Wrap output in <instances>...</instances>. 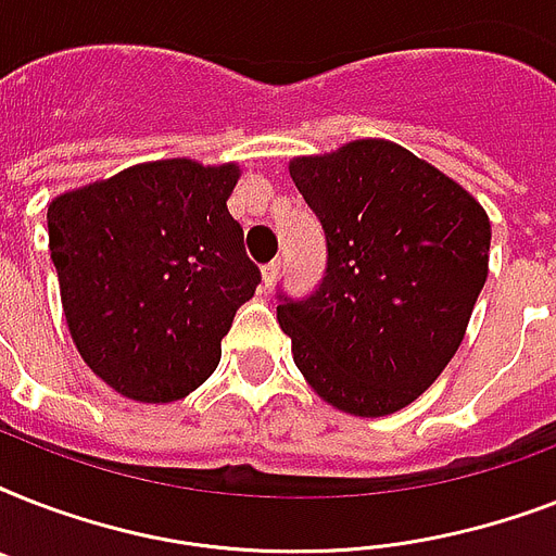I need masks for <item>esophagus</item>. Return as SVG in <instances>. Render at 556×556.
I'll use <instances>...</instances> for the list:
<instances>
[{
	"label": "esophagus",
	"instance_id": "obj_1",
	"mask_svg": "<svg viewBox=\"0 0 556 556\" xmlns=\"http://www.w3.org/2000/svg\"><path fill=\"white\" fill-rule=\"evenodd\" d=\"M277 277H279V262H268V265L262 268V288L268 291V288L277 282Z\"/></svg>",
	"mask_w": 556,
	"mask_h": 556
}]
</instances>
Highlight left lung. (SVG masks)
<instances>
[{"instance_id":"1","label":"left lung","mask_w":556,"mask_h":556,"mask_svg":"<svg viewBox=\"0 0 556 556\" xmlns=\"http://www.w3.org/2000/svg\"><path fill=\"white\" fill-rule=\"evenodd\" d=\"M326 230V277L277 320L308 387L340 413L378 418L435 383L488 279L491 222L441 169L380 138L291 159Z\"/></svg>"}]
</instances>
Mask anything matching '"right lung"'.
Masks as SVG:
<instances>
[{"label": "right lung", "mask_w": 556, "mask_h": 556, "mask_svg": "<svg viewBox=\"0 0 556 556\" xmlns=\"http://www.w3.org/2000/svg\"><path fill=\"white\" fill-rule=\"evenodd\" d=\"M236 164H135L48 204L65 323L124 397L169 404L213 375L236 308L260 286L227 199Z\"/></svg>", "instance_id": "obj_1"}]
</instances>
